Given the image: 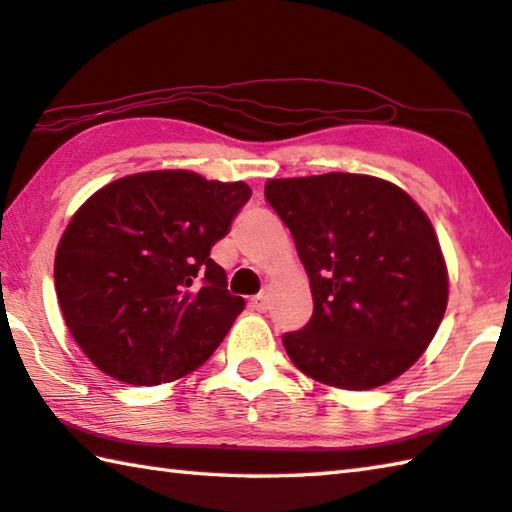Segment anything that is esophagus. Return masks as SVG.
<instances>
[{
	"label": "esophagus",
	"instance_id": "1",
	"mask_svg": "<svg viewBox=\"0 0 512 512\" xmlns=\"http://www.w3.org/2000/svg\"><path fill=\"white\" fill-rule=\"evenodd\" d=\"M253 309L255 311H259V313H264V311H268V306H271V297H268V291H262L259 295H255L253 297Z\"/></svg>",
	"mask_w": 512,
	"mask_h": 512
}]
</instances>
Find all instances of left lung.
Masks as SVG:
<instances>
[{
  "mask_svg": "<svg viewBox=\"0 0 512 512\" xmlns=\"http://www.w3.org/2000/svg\"><path fill=\"white\" fill-rule=\"evenodd\" d=\"M309 275L313 315L286 333L302 374L338 389H374L430 347L448 306V266L421 206L369 174L266 181Z\"/></svg>",
  "mask_w": 512,
  "mask_h": 512,
  "instance_id": "obj_1",
  "label": "left lung"
}]
</instances>
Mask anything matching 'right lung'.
I'll return each instance as SVG.
<instances>
[{"instance_id":"1","label":"right lung","mask_w":512,"mask_h":512,"mask_svg":"<svg viewBox=\"0 0 512 512\" xmlns=\"http://www.w3.org/2000/svg\"><path fill=\"white\" fill-rule=\"evenodd\" d=\"M248 199L244 181L154 170L82 203L60 237L53 277L64 324L100 371L150 387L212 356L246 302L228 293L210 248Z\"/></svg>"}]
</instances>
